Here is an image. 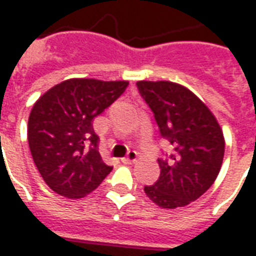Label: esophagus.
Listing matches in <instances>:
<instances>
[{"mask_svg":"<svg viewBox=\"0 0 256 256\" xmlns=\"http://www.w3.org/2000/svg\"><path fill=\"white\" fill-rule=\"evenodd\" d=\"M138 159V154L136 150H130L128 154V156L123 159V163H136Z\"/></svg>","mask_w":256,"mask_h":256,"instance_id":"1","label":"esophagus"}]
</instances>
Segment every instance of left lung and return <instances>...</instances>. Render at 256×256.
Wrapping results in <instances>:
<instances>
[{
	"mask_svg": "<svg viewBox=\"0 0 256 256\" xmlns=\"http://www.w3.org/2000/svg\"><path fill=\"white\" fill-rule=\"evenodd\" d=\"M172 155L158 159L160 177L145 194L162 208H178L198 198L220 174L225 138L210 108L193 92L170 80H138Z\"/></svg>",
	"mask_w": 256,
	"mask_h": 256,
	"instance_id": "left-lung-1",
	"label": "left lung"
}]
</instances>
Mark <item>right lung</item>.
<instances>
[{
	"mask_svg": "<svg viewBox=\"0 0 256 256\" xmlns=\"http://www.w3.org/2000/svg\"><path fill=\"white\" fill-rule=\"evenodd\" d=\"M128 80L71 78L36 101L27 140L32 160L53 192L84 198L111 172L97 150L93 119L128 88Z\"/></svg>",
	"mask_w": 256,
	"mask_h": 256,
	"instance_id": "right-lung-1",
	"label": "right lung"
}]
</instances>
